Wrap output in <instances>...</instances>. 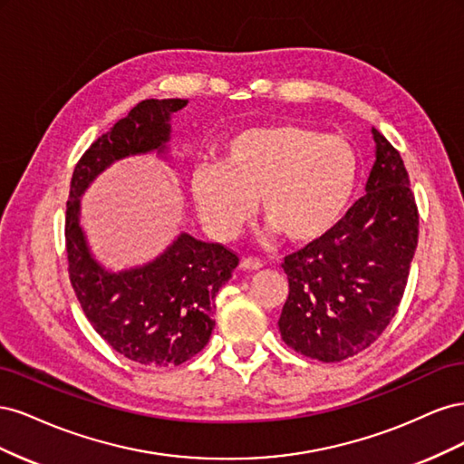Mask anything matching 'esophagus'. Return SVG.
Wrapping results in <instances>:
<instances>
[{
  "label": "esophagus",
  "instance_id": "esophagus-1",
  "mask_svg": "<svg viewBox=\"0 0 464 464\" xmlns=\"http://www.w3.org/2000/svg\"><path fill=\"white\" fill-rule=\"evenodd\" d=\"M240 266H242L244 271H259L261 266H263V263L259 259H256V257H246V259H242Z\"/></svg>",
  "mask_w": 464,
  "mask_h": 464
}]
</instances>
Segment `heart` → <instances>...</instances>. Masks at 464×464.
<instances>
[{
    "label": "heart",
    "instance_id": "b5f03b06",
    "mask_svg": "<svg viewBox=\"0 0 464 464\" xmlns=\"http://www.w3.org/2000/svg\"><path fill=\"white\" fill-rule=\"evenodd\" d=\"M360 178V157L341 135L300 123H269L234 133L220 164L191 174V198L205 228L230 240L254 213L266 234L307 246L327 237L346 217Z\"/></svg>",
    "mask_w": 464,
    "mask_h": 464
}]
</instances>
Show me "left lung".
I'll return each mask as SVG.
<instances>
[{
  "instance_id": "8db88e82",
  "label": "left lung",
  "mask_w": 464,
  "mask_h": 464,
  "mask_svg": "<svg viewBox=\"0 0 464 464\" xmlns=\"http://www.w3.org/2000/svg\"><path fill=\"white\" fill-rule=\"evenodd\" d=\"M366 195L327 237L285 257L283 341L319 362L372 346L395 317L418 246V207L399 150L377 130Z\"/></svg>"
}]
</instances>
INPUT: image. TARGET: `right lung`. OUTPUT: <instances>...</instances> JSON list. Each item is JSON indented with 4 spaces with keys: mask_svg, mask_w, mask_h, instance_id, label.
I'll return each instance as SVG.
<instances>
[{
    "mask_svg": "<svg viewBox=\"0 0 464 464\" xmlns=\"http://www.w3.org/2000/svg\"><path fill=\"white\" fill-rule=\"evenodd\" d=\"M186 104L181 98H149L98 137L75 166L65 210L69 278L82 312L116 353L154 368L179 366L205 348L215 327V298L240 259L222 244L181 232L157 259L106 271L79 222L81 195L114 162L166 152L170 116Z\"/></svg>",
    "mask_w": 464,
    "mask_h": 464,
    "instance_id": "1",
    "label": "right lung"
}]
</instances>
